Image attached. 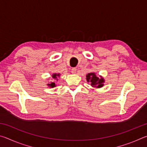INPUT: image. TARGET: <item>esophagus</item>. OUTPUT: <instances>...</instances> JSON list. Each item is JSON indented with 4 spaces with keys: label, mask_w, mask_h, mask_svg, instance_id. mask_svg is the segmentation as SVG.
<instances>
[{
    "label": "esophagus",
    "mask_w": 147,
    "mask_h": 147,
    "mask_svg": "<svg viewBox=\"0 0 147 147\" xmlns=\"http://www.w3.org/2000/svg\"><path fill=\"white\" fill-rule=\"evenodd\" d=\"M71 73L73 74H76V68H73L71 69Z\"/></svg>",
    "instance_id": "esophagus-1"
}]
</instances>
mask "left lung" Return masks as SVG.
<instances>
[{"instance_id":"8db88e82","label":"left lung","mask_w":147,"mask_h":147,"mask_svg":"<svg viewBox=\"0 0 147 147\" xmlns=\"http://www.w3.org/2000/svg\"><path fill=\"white\" fill-rule=\"evenodd\" d=\"M86 80L88 82L91 84L93 88H100L104 86L105 80L102 76H97L95 73H90L86 75Z\"/></svg>"}]
</instances>
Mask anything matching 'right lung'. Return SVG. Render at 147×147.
I'll return each instance as SVG.
<instances>
[{"label": "right lung", "instance_id": "add662e5", "mask_svg": "<svg viewBox=\"0 0 147 147\" xmlns=\"http://www.w3.org/2000/svg\"><path fill=\"white\" fill-rule=\"evenodd\" d=\"M60 76H61L60 73H53V74H52L53 79L54 80H56V81L58 80V77H60ZM47 86H48L49 88H54V87L56 86L55 82L54 81L51 82L49 84H47Z\"/></svg>", "mask_w": 147, "mask_h": 147}]
</instances>
